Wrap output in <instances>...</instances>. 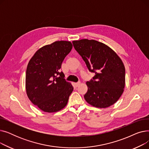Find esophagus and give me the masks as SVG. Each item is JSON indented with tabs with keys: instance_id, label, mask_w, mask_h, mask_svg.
Wrapping results in <instances>:
<instances>
[{
	"instance_id": "1",
	"label": "esophagus",
	"mask_w": 149,
	"mask_h": 149,
	"mask_svg": "<svg viewBox=\"0 0 149 149\" xmlns=\"http://www.w3.org/2000/svg\"><path fill=\"white\" fill-rule=\"evenodd\" d=\"M80 82L75 83V86H76V87H79V86H80Z\"/></svg>"
}]
</instances>
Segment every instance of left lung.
I'll list each match as a JSON object with an SVG mask.
<instances>
[{"label": "left lung", "mask_w": 149, "mask_h": 149, "mask_svg": "<svg viewBox=\"0 0 149 149\" xmlns=\"http://www.w3.org/2000/svg\"><path fill=\"white\" fill-rule=\"evenodd\" d=\"M75 50L88 69L95 72L93 80L86 83L84 95L90 105L107 108L120 98L125 87V67L121 58L110 47L95 40L81 39L72 42Z\"/></svg>", "instance_id": "1"}]
</instances>
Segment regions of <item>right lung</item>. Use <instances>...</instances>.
Here are the masks:
<instances>
[{
  "label": "right lung",
  "instance_id": "right-lung-1",
  "mask_svg": "<svg viewBox=\"0 0 149 149\" xmlns=\"http://www.w3.org/2000/svg\"><path fill=\"white\" fill-rule=\"evenodd\" d=\"M72 48L69 41H56L38 49L27 66L26 92L34 105L45 112L60 111L68 103L73 87L59 72L63 61Z\"/></svg>",
  "mask_w": 149,
  "mask_h": 149
}]
</instances>
